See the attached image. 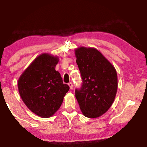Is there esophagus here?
Instances as JSON below:
<instances>
[{"mask_svg":"<svg viewBox=\"0 0 147 147\" xmlns=\"http://www.w3.org/2000/svg\"><path fill=\"white\" fill-rule=\"evenodd\" d=\"M68 86H69V88H70V89H71V90L73 89V84H72L71 82H69V83L68 84Z\"/></svg>","mask_w":147,"mask_h":147,"instance_id":"34e87169","label":"esophagus"}]
</instances>
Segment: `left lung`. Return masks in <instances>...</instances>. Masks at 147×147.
Instances as JSON below:
<instances>
[{
	"instance_id": "obj_1",
	"label": "left lung",
	"mask_w": 147,
	"mask_h": 147,
	"mask_svg": "<svg viewBox=\"0 0 147 147\" xmlns=\"http://www.w3.org/2000/svg\"><path fill=\"white\" fill-rule=\"evenodd\" d=\"M75 55L82 78V88L76 90V98L84 116L98 118L108 111L115 99L116 70L96 48L80 47Z\"/></svg>"
}]
</instances>
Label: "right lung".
<instances>
[{
    "mask_svg": "<svg viewBox=\"0 0 147 147\" xmlns=\"http://www.w3.org/2000/svg\"><path fill=\"white\" fill-rule=\"evenodd\" d=\"M57 56L42 53L32 61L18 80V89L27 107L42 118L51 117L59 110L69 87L55 70Z\"/></svg>",
    "mask_w": 147,
    "mask_h": 147,
    "instance_id": "1",
    "label": "right lung"
}]
</instances>
